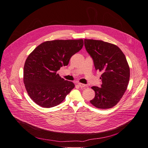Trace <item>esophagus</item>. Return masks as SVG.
Returning <instances> with one entry per match:
<instances>
[{
  "instance_id": "34e87169",
  "label": "esophagus",
  "mask_w": 148,
  "mask_h": 148,
  "mask_svg": "<svg viewBox=\"0 0 148 148\" xmlns=\"http://www.w3.org/2000/svg\"><path fill=\"white\" fill-rule=\"evenodd\" d=\"M77 84H78L79 86V87L81 88H85V87H86V84H84L79 83H79H78Z\"/></svg>"
}]
</instances>
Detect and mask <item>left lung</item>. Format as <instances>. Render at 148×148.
Masks as SVG:
<instances>
[{"label":"left lung","mask_w":148,"mask_h":148,"mask_svg":"<svg viewBox=\"0 0 148 148\" xmlns=\"http://www.w3.org/2000/svg\"><path fill=\"white\" fill-rule=\"evenodd\" d=\"M84 46L95 69L102 72L101 88L91 87L95 97L90 103L98 108H112L121 100L129 81L130 69L125 55L115 45L101 40L85 39Z\"/></svg>","instance_id":"obj_1"}]
</instances>
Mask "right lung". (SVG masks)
Instances as JSON below:
<instances>
[{
	"label": "right lung",
	"instance_id": "obj_1",
	"mask_svg": "<svg viewBox=\"0 0 148 148\" xmlns=\"http://www.w3.org/2000/svg\"><path fill=\"white\" fill-rule=\"evenodd\" d=\"M83 40H56L39 45L26 58L23 81L27 94L37 105L51 108L59 105L74 88L57 71L83 47Z\"/></svg>",
	"mask_w": 148,
	"mask_h": 148
}]
</instances>
